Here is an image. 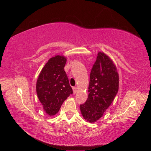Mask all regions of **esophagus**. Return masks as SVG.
Here are the masks:
<instances>
[{
  "instance_id": "1",
  "label": "esophagus",
  "mask_w": 151,
  "mask_h": 151,
  "mask_svg": "<svg viewBox=\"0 0 151 151\" xmlns=\"http://www.w3.org/2000/svg\"><path fill=\"white\" fill-rule=\"evenodd\" d=\"M73 93L75 94L76 92H77V88H76V87H73Z\"/></svg>"
}]
</instances>
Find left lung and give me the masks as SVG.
<instances>
[{
  "label": "left lung",
  "mask_w": 151,
  "mask_h": 151,
  "mask_svg": "<svg viewBox=\"0 0 151 151\" xmlns=\"http://www.w3.org/2000/svg\"><path fill=\"white\" fill-rule=\"evenodd\" d=\"M119 85L116 66L108 56L99 52L90 74L88 99L80 105L86 121L94 122L103 116L118 93Z\"/></svg>",
  "instance_id": "obj_1"
}]
</instances>
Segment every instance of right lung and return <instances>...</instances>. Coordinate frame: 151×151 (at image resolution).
Returning a JSON list of instances; mask_svg holds the SVG:
<instances>
[{
  "label": "right lung",
  "instance_id": "right-lung-1",
  "mask_svg": "<svg viewBox=\"0 0 151 151\" xmlns=\"http://www.w3.org/2000/svg\"><path fill=\"white\" fill-rule=\"evenodd\" d=\"M66 62L64 56L56 55L50 58L37 79L36 90L38 98L49 116L57 114L63 102L73 93L64 69Z\"/></svg>",
  "mask_w": 151,
  "mask_h": 151
}]
</instances>
